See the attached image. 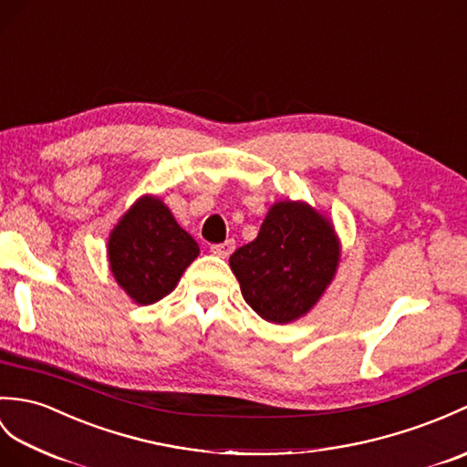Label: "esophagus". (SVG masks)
<instances>
[{"label":"esophagus","instance_id":"obj_1","mask_svg":"<svg viewBox=\"0 0 467 467\" xmlns=\"http://www.w3.org/2000/svg\"><path fill=\"white\" fill-rule=\"evenodd\" d=\"M233 251H234V241H224L221 244H213L211 246V253L216 254V256H221V258L231 256Z\"/></svg>","mask_w":467,"mask_h":467}]
</instances>
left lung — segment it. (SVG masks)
<instances>
[{
  "label": "left lung",
  "instance_id": "left-lung-1",
  "mask_svg": "<svg viewBox=\"0 0 467 467\" xmlns=\"http://www.w3.org/2000/svg\"><path fill=\"white\" fill-rule=\"evenodd\" d=\"M342 244L328 214L305 201H276L253 243L229 258L243 298L260 318L290 324L318 305L338 273Z\"/></svg>",
  "mask_w": 467,
  "mask_h": 467
}]
</instances>
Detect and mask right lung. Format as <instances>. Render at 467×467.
Returning a JSON list of instances; mask_svg holds the SVG:
<instances>
[{
  "mask_svg": "<svg viewBox=\"0 0 467 467\" xmlns=\"http://www.w3.org/2000/svg\"><path fill=\"white\" fill-rule=\"evenodd\" d=\"M199 253L197 241L157 194L139 197L107 238V260L115 283L140 306L171 295Z\"/></svg>",
  "mask_w": 467,
  "mask_h": 467,
  "instance_id": "1",
  "label": "right lung"
}]
</instances>
